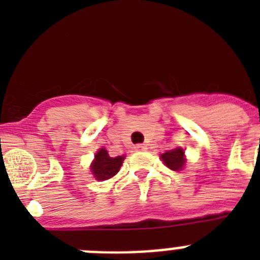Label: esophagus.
I'll list each match as a JSON object with an SVG mask.
<instances>
[{
  "label": "esophagus",
  "mask_w": 260,
  "mask_h": 260,
  "mask_svg": "<svg viewBox=\"0 0 260 260\" xmlns=\"http://www.w3.org/2000/svg\"><path fill=\"white\" fill-rule=\"evenodd\" d=\"M134 148H135V151H146L147 150L146 144H137Z\"/></svg>",
  "instance_id": "obj_1"
}]
</instances>
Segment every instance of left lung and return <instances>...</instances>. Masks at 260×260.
I'll return each instance as SVG.
<instances>
[{
	"label": "left lung",
	"mask_w": 260,
	"mask_h": 260,
	"mask_svg": "<svg viewBox=\"0 0 260 260\" xmlns=\"http://www.w3.org/2000/svg\"><path fill=\"white\" fill-rule=\"evenodd\" d=\"M162 161L172 171H180L185 165V152L182 148H176V150L167 151L161 155Z\"/></svg>",
	"instance_id": "1"
}]
</instances>
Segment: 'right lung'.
I'll return each instance as SVG.
<instances>
[{
  "instance_id": "1",
  "label": "right lung",
  "mask_w": 260,
  "mask_h": 260,
  "mask_svg": "<svg viewBox=\"0 0 260 260\" xmlns=\"http://www.w3.org/2000/svg\"><path fill=\"white\" fill-rule=\"evenodd\" d=\"M123 156H117V157H110L108 155V151L102 148L95 155V160H93L91 169H92V174L96 180L105 181L116 176L117 172L119 171V168L123 162Z\"/></svg>"
}]
</instances>
